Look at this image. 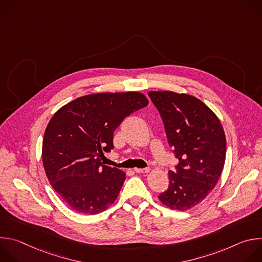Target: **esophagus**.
<instances>
[{"instance_id": "34e87169", "label": "esophagus", "mask_w": 262, "mask_h": 262, "mask_svg": "<svg viewBox=\"0 0 262 262\" xmlns=\"http://www.w3.org/2000/svg\"><path fill=\"white\" fill-rule=\"evenodd\" d=\"M134 170H135V172H137V173H148L149 171H150V169H149V168H143V169L135 168Z\"/></svg>"}]
</instances>
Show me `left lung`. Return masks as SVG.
Instances as JSON below:
<instances>
[{"label": "left lung", "mask_w": 262, "mask_h": 262, "mask_svg": "<svg viewBox=\"0 0 262 262\" xmlns=\"http://www.w3.org/2000/svg\"><path fill=\"white\" fill-rule=\"evenodd\" d=\"M159 110L169 146L179 163L169 171L168 190L160 201L175 210H188L217 183L226 159V138L213 112L195 96L173 91H149Z\"/></svg>", "instance_id": "obj_1"}]
</instances>
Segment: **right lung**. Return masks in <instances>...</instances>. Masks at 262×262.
<instances>
[{"label":"right lung","mask_w":262,"mask_h":262,"mask_svg":"<svg viewBox=\"0 0 262 262\" xmlns=\"http://www.w3.org/2000/svg\"><path fill=\"white\" fill-rule=\"evenodd\" d=\"M140 92L95 93L60 107L42 142V163L53 189L74 211L97 214L113 204L125 173L101 165L114 148L113 133L122 120L146 106Z\"/></svg>","instance_id":"add662e5"}]
</instances>
